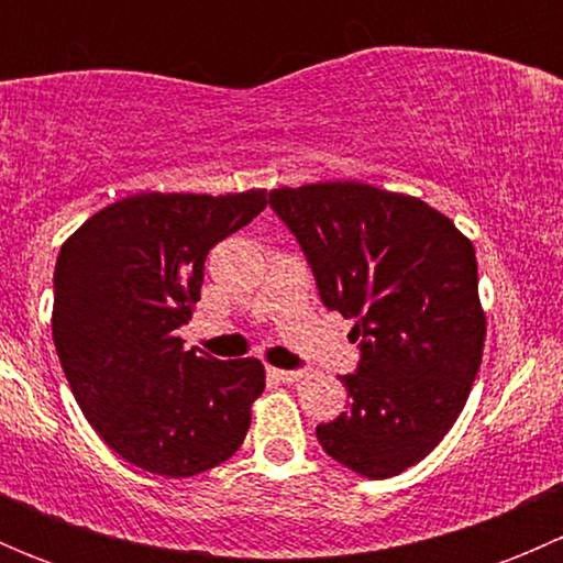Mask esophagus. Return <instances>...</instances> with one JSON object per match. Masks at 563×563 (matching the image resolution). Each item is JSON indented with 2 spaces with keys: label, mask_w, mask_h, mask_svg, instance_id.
<instances>
[{
  "label": "esophagus",
  "mask_w": 563,
  "mask_h": 563,
  "mask_svg": "<svg viewBox=\"0 0 563 563\" xmlns=\"http://www.w3.org/2000/svg\"><path fill=\"white\" fill-rule=\"evenodd\" d=\"M269 373L277 378V382H283V384H294V382H299V378L305 376V371H283V367H272Z\"/></svg>",
  "instance_id": "obj_1"
}]
</instances>
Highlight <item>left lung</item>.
<instances>
[{
    "label": "left lung",
    "instance_id": "8db88e82",
    "mask_svg": "<svg viewBox=\"0 0 563 563\" xmlns=\"http://www.w3.org/2000/svg\"><path fill=\"white\" fill-rule=\"evenodd\" d=\"M269 207L313 269L321 302L354 318L349 408L318 424L345 468L387 479L439 446L468 400L485 349L476 255L446 214L362 181L277 187Z\"/></svg>",
    "mask_w": 563,
    "mask_h": 563
}]
</instances>
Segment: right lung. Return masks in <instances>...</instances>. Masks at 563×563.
Instances as JSON below:
<instances>
[{"label": "right lung", "instance_id": "right-lung-1", "mask_svg": "<svg viewBox=\"0 0 563 563\" xmlns=\"http://www.w3.org/2000/svg\"><path fill=\"white\" fill-rule=\"evenodd\" d=\"M264 207L266 190L139 192L100 209L62 245L56 354L84 417L128 463L181 479L245 441L264 365L187 351L176 329L201 299L209 250Z\"/></svg>", "mask_w": 563, "mask_h": 563}]
</instances>
